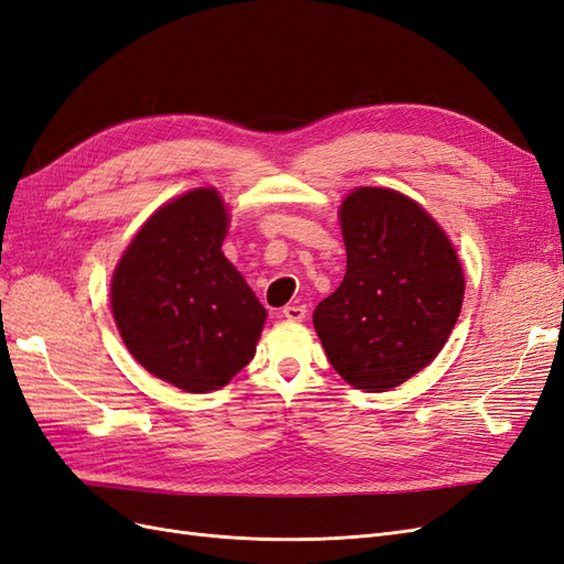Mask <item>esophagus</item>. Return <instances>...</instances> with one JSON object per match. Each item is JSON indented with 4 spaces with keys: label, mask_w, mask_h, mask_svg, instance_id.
Here are the masks:
<instances>
[{
    "label": "esophagus",
    "mask_w": 564,
    "mask_h": 564,
    "mask_svg": "<svg viewBox=\"0 0 564 564\" xmlns=\"http://www.w3.org/2000/svg\"><path fill=\"white\" fill-rule=\"evenodd\" d=\"M282 315H284L289 322H303L305 315H308V311H305V305H301V303H289V305H284Z\"/></svg>",
    "instance_id": "1"
}]
</instances>
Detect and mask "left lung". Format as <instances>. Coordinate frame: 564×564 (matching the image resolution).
Listing matches in <instances>:
<instances>
[{"label": "left lung", "instance_id": "8db88e82", "mask_svg": "<svg viewBox=\"0 0 564 564\" xmlns=\"http://www.w3.org/2000/svg\"><path fill=\"white\" fill-rule=\"evenodd\" d=\"M338 218L346 278L317 303L313 324L340 379L383 392L445 348L464 303V270L437 220L390 187H357Z\"/></svg>", "mask_w": 564, "mask_h": 564}]
</instances>
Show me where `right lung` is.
Wrapping results in <instances>:
<instances>
[{"label":"right lung","mask_w":564,"mask_h":564,"mask_svg":"<svg viewBox=\"0 0 564 564\" xmlns=\"http://www.w3.org/2000/svg\"><path fill=\"white\" fill-rule=\"evenodd\" d=\"M228 224L218 191L195 187L145 220L112 275V315L133 360L185 392L224 388L249 365L265 324L220 251Z\"/></svg>","instance_id":"add662e5"}]
</instances>
